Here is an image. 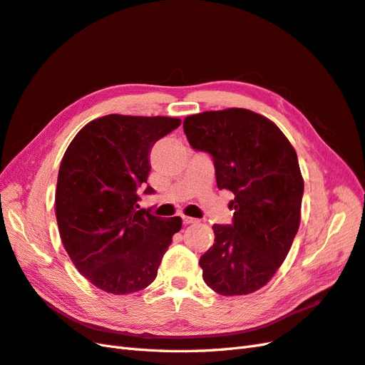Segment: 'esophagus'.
Here are the masks:
<instances>
[{"label": "esophagus", "mask_w": 365, "mask_h": 365, "mask_svg": "<svg viewBox=\"0 0 365 365\" xmlns=\"http://www.w3.org/2000/svg\"><path fill=\"white\" fill-rule=\"evenodd\" d=\"M196 219L193 217H189V216H182V224L184 225H190V224H195Z\"/></svg>", "instance_id": "1"}]
</instances>
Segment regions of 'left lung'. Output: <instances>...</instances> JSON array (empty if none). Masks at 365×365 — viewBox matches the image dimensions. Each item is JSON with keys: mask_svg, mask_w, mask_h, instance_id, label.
<instances>
[{"mask_svg": "<svg viewBox=\"0 0 365 365\" xmlns=\"http://www.w3.org/2000/svg\"><path fill=\"white\" fill-rule=\"evenodd\" d=\"M193 149L213 157L219 189L235 193L233 225H213L215 244L200 259L202 279L220 295L267 284L300 227L304 181L297 152L269 118L244 108L184 118Z\"/></svg>", "mask_w": 365, "mask_h": 365, "instance_id": "8db88e82", "label": "left lung"}]
</instances>
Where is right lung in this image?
<instances>
[{"label":"right lung","mask_w":365,"mask_h":365,"mask_svg":"<svg viewBox=\"0 0 365 365\" xmlns=\"http://www.w3.org/2000/svg\"><path fill=\"white\" fill-rule=\"evenodd\" d=\"M181 125L175 117L109 114L77 132L59 168L54 210L65 251L96 288L123 295L157 277L180 216L163 219L140 208L149 152Z\"/></svg>","instance_id":"right-lung-1"}]
</instances>
